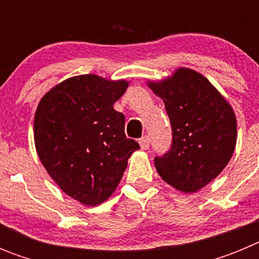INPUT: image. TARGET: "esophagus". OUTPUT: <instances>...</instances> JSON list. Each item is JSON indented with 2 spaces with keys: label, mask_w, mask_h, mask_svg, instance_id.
Listing matches in <instances>:
<instances>
[{
  "label": "esophagus",
  "mask_w": 259,
  "mask_h": 259,
  "mask_svg": "<svg viewBox=\"0 0 259 259\" xmlns=\"http://www.w3.org/2000/svg\"><path fill=\"white\" fill-rule=\"evenodd\" d=\"M140 146H141V149L143 150H146V149H149V145H150V137L149 136H144L141 137L140 139Z\"/></svg>",
  "instance_id": "1"
}]
</instances>
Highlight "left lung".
<instances>
[{"label": "left lung", "mask_w": 259, "mask_h": 259, "mask_svg": "<svg viewBox=\"0 0 259 259\" xmlns=\"http://www.w3.org/2000/svg\"><path fill=\"white\" fill-rule=\"evenodd\" d=\"M148 87L163 100L172 128L171 149L155 157V168L175 189L196 193L223 171L235 152V111L206 77L191 68H178Z\"/></svg>", "instance_id": "obj_1"}]
</instances>
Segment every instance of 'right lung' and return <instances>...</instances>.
Listing matches in <instances>:
<instances>
[{
    "mask_svg": "<svg viewBox=\"0 0 259 259\" xmlns=\"http://www.w3.org/2000/svg\"><path fill=\"white\" fill-rule=\"evenodd\" d=\"M127 80L72 76L53 87L37 105L33 124L41 163L59 188L85 206L115 192L139 144L124 134V115L114 104Z\"/></svg>",
    "mask_w": 259,
    "mask_h": 259,
    "instance_id": "right-lung-1",
    "label": "right lung"
}]
</instances>
